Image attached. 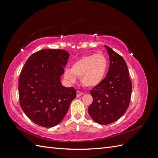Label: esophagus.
Instances as JSON below:
<instances>
[{
	"instance_id": "1",
	"label": "esophagus",
	"mask_w": 158,
	"mask_h": 158,
	"mask_svg": "<svg viewBox=\"0 0 158 158\" xmlns=\"http://www.w3.org/2000/svg\"><path fill=\"white\" fill-rule=\"evenodd\" d=\"M83 94H84V93L80 92V91H77V92H76V96L77 97H80V96H81V95H82Z\"/></svg>"
}]
</instances>
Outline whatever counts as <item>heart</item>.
<instances>
[{"instance_id": "b5f03b06", "label": "heart", "mask_w": 158, "mask_h": 158, "mask_svg": "<svg viewBox=\"0 0 158 158\" xmlns=\"http://www.w3.org/2000/svg\"><path fill=\"white\" fill-rule=\"evenodd\" d=\"M108 59L102 52L84 56L72 64L70 69L65 70V77L74 82L75 77L80 78L84 86H97L104 78L108 69Z\"/></svg>"}]
</instances>
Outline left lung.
<instances>
[{"label": "left lung", "mask_w": 158, "mask_h": 158, "mask_svg": "<svg viewBox=\"0 0 158 158\" xmlns=\"http://www.w3.org/2000/svg\"><path fill=\"white\" fill-rule=\"evenodd\" d=\"M109 56V67L102 82L90 90L93 102L88 113L100 125H109L121 117L130 104L132 82L123 57L105 45Z\"/></svg>", "instance_id": "1"}]
</instances>
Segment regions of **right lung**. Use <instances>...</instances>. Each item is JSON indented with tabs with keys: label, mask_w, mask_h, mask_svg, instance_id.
Returning <instances> with one entry per match:
<instances>
[{
	"label": "right lung",
	"mask_w": 158,
	"mask_h": 158,
	"mask_svg": "<svg viewBox=\"0 0 158 158\" xmlns=\"http://www.w3.org/2000/svg\"><path fill=\"white\" fill-rule=\"evenodd\" d=\"M69 53L46 49L32 54L23 66L18 81L20 106L31 121L44 127L61 122L76 97L74 87L60 83Z\"/></svg>",
	"instance_id": "1"
}]
</instances>
